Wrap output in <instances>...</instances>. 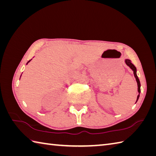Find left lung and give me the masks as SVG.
I'll list each match as a JSON object with an SVG mask.
<instances>
[{
  "label": "left lung",
  "mask_w": 156,
  "mask_h": 156,
  "mask_svg": "<svg viewBox=\"0 0 156 156\" xmlns=\"http://www.w3.org/2000/svg\"><path fill=\"white\" fill-rule=\"evenodd\" d=\"M125 64H127V66H128L130 68L132 69V70L133 71V74H134V76H135V79H136V81H137V87H138L137 88V90H138V92H139V94L137 96V101H136V102H137L139 98H140V92H141V90H140L141 84H140V80H139V78L137 77V69H136V68H135V66L133 64H132L131 61L130 60V59H125Z\"/></svg>",
  "instance_id": "8db88e82"
}]
</instances>
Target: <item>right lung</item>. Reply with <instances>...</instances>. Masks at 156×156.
Here are the masks:
<instances>
[{
    "instance_id": "right-lung-1",
    "label": "right lung",
    "mask_w": 156,
    "mask_h": 156,
    "mask_svg": "<svg viewBox=\"0 0 156 156\" xmlns=\"http://www.w3.org/2000/svg\"><path fill=\"white\" fill-rule=\"evenodd\" d=\"M30 61H31V60H29V62H27V64H28V63H29V62H30Z\"/></svg>"
}]
</instances>
